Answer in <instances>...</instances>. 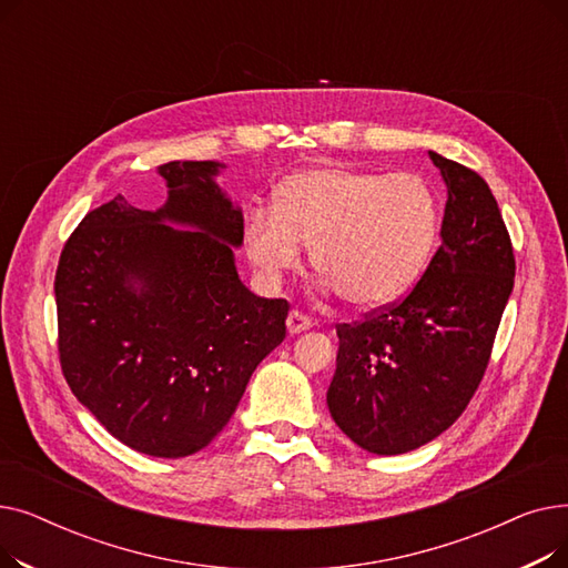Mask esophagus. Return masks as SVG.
<instances>
[{
    "label": "esophagus",
    "instance_id": "obj_1",
    "mask_svg": "<svg viewBox=\"0 0 568 568\" xmlns=\"http://www.w3.org/2000/svg\"><path fill=\"white\" fill-rule=\"evenodd\" d=\"M311 326H313L311 317L302 315L300 311H292V313L287 315V334H290V336H296V334H302V332H308Z\"/></svg>",
    "mask_w": 568,
    "mask_h": 568
}]
</instances>
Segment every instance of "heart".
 Segmentation results:
<instances>
[{"label":"heart","mask_w":568,"mask_h":568,"mask_svg":"<svg viewBox=\"0 0 568 568\" xmlns=\"http://www.w3.org/2000/svg\"><path fill=\"white\" fill-rule=\"evenodd\" d=\"M437 200L416 174L343 165L294 172L274 209L253 206L242 242L262 283L278 285L302 264V244L354 308L398 302L422 276L437 236Z\"/></svg>","instance_id":"obj_1"}]
</instances>
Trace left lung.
<instances>
[{
  "label": "left lung",
  "instance_id": "1",
  "mask_svg": "<svg viewBox=\"0 0 568 568\" xmlns=\"http://www.w3.org/2000/svg\"><path fill=\"white\" fill-rule=\"evenodd\" d=\"M428 154L446 184L442 246L398 306L338 326L326 392L336 426L377 456L419 449L465 412L514 290L511 239L488 184Z\"/></svg>",
  "mask_w": 568,
  "mask_h": 568
}]
</instances>
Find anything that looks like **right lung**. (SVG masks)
<instances>
[{
  "label": "right lung",
  "instance_id": "1",
  "mask_svg": "<svg viewBox=\"0 0 568 568\" xmlns=\"http://www.w3.org/2000/svg\"><path fill=\"white\" fill-rule=\"evenodd\" d=\"M219 161L156 172V212L116 195L89 212L54 276L59 362L75 398L131 449L197 454L230 422L264 356L285 338V300L253 294L234 264L244 214Z\"/></svg>",
  "mask_w": 568,
  "mask_h": 568
}]
</instances>
